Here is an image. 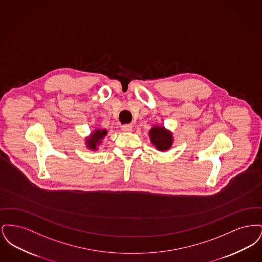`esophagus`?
Here are the masks:
<instances>
[{
  "label": "esophagus",
  "instance_id": "34e87169",
  "mask_svg": "<svg viewBox=\"0 0 262 262\" xmlns=\"http://www.w3.org/2000/svg\"><path fill=\"white\" fill-rule=\"evenodd\" d=\"M122 130L125 132V133H128V132H132L133 130V125H122Z\"/></svg>",
  "mask_w": 262,
  "mask_h": 262
}]
</instances>
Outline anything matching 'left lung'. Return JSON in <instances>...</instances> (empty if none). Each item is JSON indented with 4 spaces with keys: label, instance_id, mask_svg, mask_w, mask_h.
<instances>
[{
    "label": "left lung",
    "instance_id": "obj_1",
    "mask_svg": "<svg viewBox=\"0 0 262 262\" xmlns=\"http://www.w3.org/2000/svg\"><path fill=\"white\" fill-rule=\"evenodd\" d=\"M150 141L159 150L166 151L170 149L173 143V136L164 126H153L149 130Z\"/></svg>",
    "mask_w": 262,
    "mask_h": 262
}]
</instances>
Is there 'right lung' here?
Returning <instances> with one entry per match:
<instances>
[{"instance_id": "obj_1", "label": "right lung", "mask_w": 262, "mask_h": 262, "mask_svg": "<svg viewBox=\"0 0 262 262\" xmlns=\"http://www.w3.org/2000/svg\"><path fill=\"white\" fill-rule=\"evenodd\" d=\"M107 135L106 129H95L90 137L85 138V142L88 145V148L91 150L97 149V146L102 142V139Z\"/></svg>"}]
</instances>
